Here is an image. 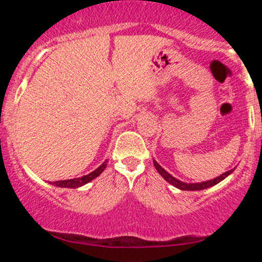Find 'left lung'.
I'll return each instance as SVG.
<instances>
[{"instance_id":"left-lung-1","label":"left lung","mask_w":262,"mask_h":262,"mask_svg":"<svg viewBox=\"0 0 262 262\" xmlns=\"http://www.w3.org/2000/svg\"><path fill=\"white\" fill-rule=\"evenodd\" d=\"M154 166H155V169L158 170V172L160 173V175L164 177V179L166 180L167 182L170 183V185L175 186L176 188L182 189V191H201V189H206V188L212 187V186L217 185V183H219L221 181H223L225 177H228V176L230 175V173H233L234 169H235V167H234V169H231L229 171H227V172L222 173L221 176L215 177V179L208 180V181L196 182V183H187V182L180 181V180H177L176 177H173L172 175H170V173L167 172V171L165 170V169H162L160 165L158 164V161H155V160H154Z\"/></svg>"}]
</instances>
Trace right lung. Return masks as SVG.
Wrapping results in <instances>:
<instances>
[{
    "label": "right lung",
    "mask_w": 262,
    "mask_h": 262,
    "mask_svg": "<svg viewBox=\"0 0 262 262\" xmlns=\"http://www.w3.org/2000/svg\"><path fill=\"white\" fill-rule=\"evenodd\" d=\"M107 162H108V160L104 161L100 167H97V169H96L95 171H92V172L89 173V175L77 177V179H70V180H62V181H55V182H53V183L50 182V185H54V186H56V187H61V188H77V187H81V186L86 185V183H89L90 181H92L93 179H96V177H97V176H100L101 173L103 172V170L106 169Z\"/></svg>",
    "instance_id": "add662e5"
}]
</instances>
